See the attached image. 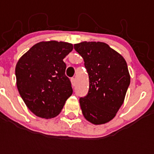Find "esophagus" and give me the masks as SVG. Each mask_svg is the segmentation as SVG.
<instances>
[{
    "instance_id": "obj_1",
    "label": "esophagus",
    "mask_w": 154,
    "mask_h": 154,
    "mask_svg": "<svg viewBox=\"0 0 154 154\" xmlns=\"http://www.w3.org/2000/svg\"><path fill=\"white\" fill-rule=\"evenodd\" d=\"M71 83H72V86L74 87L75 85H76V79H75V78H73V77H72V78H71Z\"/></svg>"
}]
</instances>
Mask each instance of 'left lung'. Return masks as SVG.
I'll return each mask as SVG.
<instances>
[{
	"label": "left lung",
	"instance_id": "1",
	"mask_svg": "<svg viewBox=\"0 0 154 154\" xmlns=\"http://www.w3.org/2000/svg\"><path fill=\"white\" fill-rule=\"evenodd\" d=\"M74 49L84 59L89 78L88 94L79 101L82 113L92 124H105L124 102L130 83L126 61L104 42H83Z\"/></svg>",
	"mask_w": 154,
	"mask_h": 154
}]
</instances>
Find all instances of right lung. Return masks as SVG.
<instances>
[{
	"label": "right lung",
	"instance_id": "add662e5",
	"mask_svg": "<svg viewBox=\"0 0 154 154\" xmlns=\"http://www.w3.org/2000/svg\"><path fill=\"white\" fill-rule=\"evenodd\" d=\"M73 49L72 44L57 41L34 45L17 63V86L29 109L49 119L57 116L72 94L63 59Z\"/></svg>",
	"mask_w": 154,
	"mask_h": 154
}]
</instances>
